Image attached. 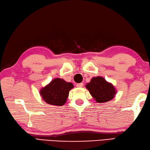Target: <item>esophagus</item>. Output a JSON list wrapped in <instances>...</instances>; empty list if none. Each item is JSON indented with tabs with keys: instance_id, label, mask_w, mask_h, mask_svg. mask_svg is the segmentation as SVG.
<instances>
[{
	"instance_id": "34e87169",
	"label": "esophagus",
	"mask_w": 150,
	"mask_h": 150,
	"mask_svg": "<svg viewBox=\"0 0 150 150\" xmlns=\"http://www.w3.org/2000/svg\"><path fill=\"white\" fill-rule=\"evenodd\" d=\"M83 86V83H79L76 84V87H82Z\"/></svg>"
}]
</instances>
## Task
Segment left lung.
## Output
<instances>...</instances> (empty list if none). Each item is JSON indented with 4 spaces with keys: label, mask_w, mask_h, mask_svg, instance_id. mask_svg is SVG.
Here are the masks:
<instances>
[{
    "label": "left lung",
    "mask_w": 150,
    "mask_h": 150,
    "mask_svg": "<svg viewBox=\"0 0 150 150\" xmlns=\"http://www.w3.org/2000/svg\"><path fill=\"white\" fill-rule=\"evenodd\" d=\"M86 87L98 103L111 100L117 93L114 86L101 76L93 78L91 81L86 85Z\"/></svg>",
    "instance_id": "left-lung-1"
}]
</instances>
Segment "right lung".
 <instances>
[{
  "label": "right lung",
  "mask_w": 150,
  "mask_h": 150,
  "mask_svg": "<svg viewBox=\"0 0 150 150\" xmlns=\"http://www.w3.org/2000/svg\"><path fill=\"white\" fill-rule=\"evenodd\" d=\"M73 87L74 85L72 83L57 78L42 87L40 95L42 99L50 105L63 106L66 103L70 90Z\"/></svg>",
  "instance_id": "add662e5"
}]
</instances>
